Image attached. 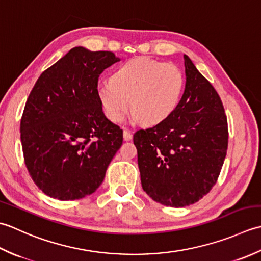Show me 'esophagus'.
Masks as SVG:
<instances>
[{
    "label": "esophagus",
    "mask_w": 261,
    "mask_h": 261,
    "mask_svg": "<svg viewBox=\"0 0 261 261\" xmlns=\"http://www.w3.org/2000/svg\"><path fill=\"white\" fill-rule=\"evenodd\" d=\"M133 138L132 133L128 129H124V141H130Z\"/></svg>",
    "instance_id": "34e87169"
}]
</instances>
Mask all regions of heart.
Segmentation results:
<instances>
[{
    "label": "heart",
    "instance_id": "heart-1",
    "mask_svg": "<svg viewBox=\"0 0 261 261\" xmlns=\"http://www.w3.org/2000/svg\"><path fill=\"white\" fill-rule=\"evenodd\" d=\"M184 87L185 76L177 65L137 57L117 67L110 83L101 84L97 95L113 123L123 119L130 106L133 121L155 125L178 107Z\"/></svg>",
    "mask_w": 261,
    "mask_h": 261
}]
</instances>
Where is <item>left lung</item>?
Instances as JSON below:
<instances>
[{"label":"left lung","mask_w":261,"mask_h":261,"mask_svg":"<svg viewBox=\"0 0 261 261\" xmlns=\"http://www.w3.org/2000/svg\"><path fill=\"white\" fill-rule=\"evenodd\" d=\"M186 86L166 120L134 134L143 190L166 206L196 203L215 185L227 150L224 107L212 84L184 55Z\"/></svg>","instance_id":"8db88e82"}]
</instances>
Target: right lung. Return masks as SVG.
Listing matches in <instances>:
<instances>
[{"instance_id":"1","label":"right lung","mask_w":261,"mask_h":261,"mask_svg":"<svg viewBox=\"0 0 261 261\" xmlns=\"http://www.w3.org/2000/svg\"><path fill=\"white\" fill-rule=\"evenodd\" d=\"M119 61L111 51L74 47L42 72L31 90L21 143L31 178L49 197L80 199L102 184L123 143V129L103 114L98 77Z\"/></svg>"}]
</instances>
